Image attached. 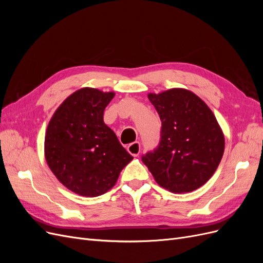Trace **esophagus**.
<instances>
[{"label":"esophagus","mask_w":263,"mask_h":263,"mask_svg":"<svg viewBox=\"0 0 263 263\" xmlns=\"http://www.w3.org/2000/svg\"><path fill=\"white\" fill-rule=\"evenodd\" d=\"M127 150H128V153L134 156V157H137L140 153V142L139 141H135L132 142L130 145H128L127 147Z\"/></svg>","instance_id":"1"}]
</instances>
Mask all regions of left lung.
Masks as SVG:
<instances>
[{
	"mask_svg": "<svg viewBox=\"0 0 263 263\" xmlns=\"http://www.w3.org/2000/svg\"><path fill=\"white\" fill-rule=\"evenodd\" d=\"M161 119L159 145L141 160L160 186L174 193L191 192L216 171L225 138L212 110L184 89L148 95Z\"/></svg>",
	"mask_w": 263,
	"mask_h": 263,
	"instance_id": "obj_1",
	"label": "left lung"
}]
</instances>
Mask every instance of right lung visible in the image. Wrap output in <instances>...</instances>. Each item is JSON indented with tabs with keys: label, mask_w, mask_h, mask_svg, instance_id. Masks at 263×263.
<instances>
[{
	"label": "right lung",
	"mask_w": 263,
	"mask_h": 263,
	"mask_svg": "<svg viewBox=\"0 0 263 263\" xmlns=\"http://www.w3.org/2000/svg\"><path fill=\"white\" fill-rule=\"evenodd\" d=\"M113 98V92L79 90L55 110L47 128V163L62 184L79 195L104 194L133 160L103 121Z\"/></svg>",
	"instance_id": "right-lung-1"
}]
</instances>
